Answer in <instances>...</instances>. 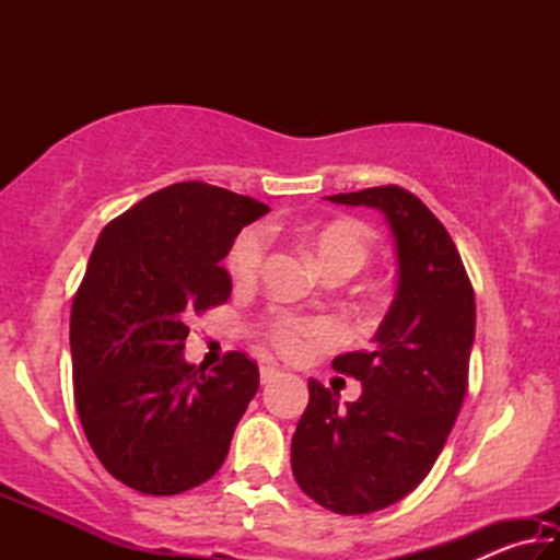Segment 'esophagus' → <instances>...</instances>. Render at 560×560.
I'll return each instance as SVG.
<instances>
[{
    "mask_svg": "<svg viewBox=\"0 0 560 560\" xmlns=\"http://www.w3.org/2000/svg\"><path fill=\"white\" fill-rule=\"evenodd\" d=\"M279 375H281V371H279V368H273V365H261V371H259L261 385H269V383H273V381H277Z\"/></svg>",
    "mask_w": 560,
    "mask_h": 560,
    "instance_id": "esophagus-1",
    "label": "esophagus"
}]
</instances>
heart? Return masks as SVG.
I'll use <instances>...</instances> for the list:
<instances>
[{
	"mask_svg": "<svg viewBox=\"0 0 560 560\" xmlns=\"http://www.w3.org/2000/svg\"><path fill=\"white\" fill-rule=\"evenodd\" d=\"M303 244L314 252L320 269L330 271H350L355 273L365 267L371 242L365 230L350 222H326L306 226L301 232ZM269 252V234L261 226H249L236 236L226 267L240 283H254L261 277L264 261ZM264 340L283 355H303L311 346L328 343L334 340V326L324 318H301L293 314H273L259 328Z\"/></svg>",
	"mask_w": 560,
	"mask_h": 560,
	"instance_id": "b5f03b06",
	"label": "heart"
}]
</instances>
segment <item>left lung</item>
<instances>
[{
    "mask_svg": "<svg viewBox=\"0 0 560 560\" xmlns=\"http://www.w3.org/2000/svg\"><path fill=\"white\" fill-rule=\"evenodd\" d=\"M326 200L373 207L395 236L397 291L371 350L334 360L363 385L355 402L308 381V407L291 440L299 487L336 514H371L428 477L467 393L474 289L444 224L412 192L368 187Z\"/></svg>",
    "mask_w": 560,
    "mask_h": 560,
    "instance_id": "obj_1",
    "label": "left lung"
}]
</instances>
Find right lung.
Wrapping results in <instances>:
<instances>
[{
	"label": "right lung",
	"mask_w": 560,
	"mask_h": 560,
	"mask_svg": "<svg viewBox=\"0 0 560 560\" xmlns=\"http://www.w3.org/2000/svg\"><path fill=\"white\" fill-rule=\"evenodd\" d=\"M269 207L207 183H177L103 226L71 306L73 397L103 467L153 497L200 487L222 467L259 368L230 350L189 365L187 318L230 299L222 267L242 226Z\"/></svg>",
	"instance_id": "right-lung-1"
}]
</instances>
